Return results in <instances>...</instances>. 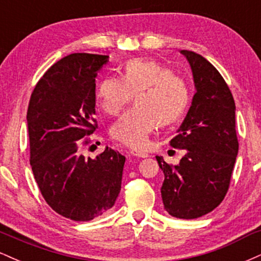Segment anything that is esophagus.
Here are the masks:
<instances>
[{
  "mask_svg": "<svg viewBox=\"0 0 261 261\" xmlns=\"http://www.w3.org/2000/svg\"><path fill=\"white\" fill-rule=\"evenodd\" d=\"M130 153L133 154V155H135V157H140V158H147L148 157L147 152L140 151V149H131Z\"/></svg>",
  "mask_w": 261,
  "mask_h": 261,
  "instance_id": "1",
  "label": "esophagus"
}]
</instances>
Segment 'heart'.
<instances>
[{
  "mask_svg": "<svg viewBox=\"0 0 261 261\" xmlns=\"http://www.w3.org/2000/svg\"><path fill=\"white\" fill-rule=\"evenodd\" d=\"M128 110L110 128L114 140L135 148L147 145L149 135L161 125L178 120L190 100L185 77L152 60L133 59L125 62L119 77H104L98 83V103L104 113L116 116L133 100Z\"/></svg>",
  "mask_w": 261,
  "mask_h": 261,
  "instance_id": "heart-1",
  "label": "heart"
}]
</instances>
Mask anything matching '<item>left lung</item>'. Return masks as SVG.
<instances>
[{
    "instance_id": "8db88e82",
    "label": "left lung",
    "mask_w": 261,
    "mask_h": 261,
    "mask_svg": "<svg viewBox=\"0 0 261 261\" xmlns=\"http://www.w3.org/2000/svg\"><path fill=\"white\" fill-rule=\"evenodd\" d=\"M193 71L196 93L184 121L169 141L187 154L178 166L155 157L164 173L161 193L173 217L193 220L216 208L228 191L238 154L236 104L214 65L199 54L181 50Z\"/></svg>"
}]
</instances>
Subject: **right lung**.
Listing matches in <instances>:
<instances>
[{
    "label": "right lung",
    "instance_id": "right-lung-1",
    "mask_svg": "<svg viewBox=\"0 0 261 261\" xmlns=\"http://www.w3.org/2000/svg\"><path fill=\"white\" fill-rule=\"evenodd\" d=\"M108 58L65 56L39 80L27 112L29 161L39 190L54 211L77 222L109 211L121 189L124 155L110 147L94 160L81 153L89 143L85 137L98 127L95 77Z\"/></svg>",
    "mask_w": 261,
    "mask_h": 261
}]
</instances>
